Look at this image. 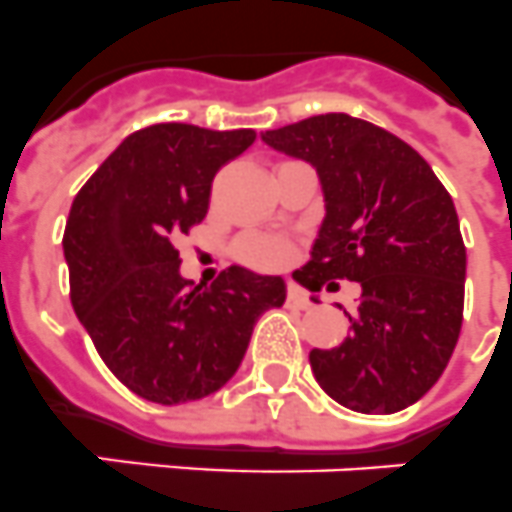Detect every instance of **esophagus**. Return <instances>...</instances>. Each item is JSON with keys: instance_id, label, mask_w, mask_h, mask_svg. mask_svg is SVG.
Listing matches in <instances>:
<instances>
[{"instance_id": "obj_1", "label": "esophagus", "mask_w": 512, "mask_h": 512, "mask_svg": "<svg viewBox=\"0 0 512 512\" xmlns=\"http://www.w3.org/2000/svg\"><path fill=\"white\" fill-rule=\"evenodd\" d=\"M286 302H289L291 307H299V309H307L309 304H312V302H309L307 291H302V289H299V286H294V283H291V286H289Z\"/></svg>"}]
</instances>
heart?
Wrapping results in <instances>:
<instances>
[{
  "instance_id": "b5f03b06",
  "label": "heart",
  "mask_w": 512,
  "mask_h": 512,
  "mask_svg": "<svg viewBox=\"0 0 512 512\" xmlns=\"http://www.w3.org/2000/svg\"><path fill=\"white\" fill-rule=\"evenodd\" d=\"M244 255L263 268H281V265L289 263L291 249L281 242H252L244 247Z\"/></svg>"
}]
</instances>
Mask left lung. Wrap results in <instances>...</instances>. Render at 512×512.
I'll return each mask as SVG.
<instances>
[{
    "label": "left lung",
    "mask_w": 512,
    "mask_h": 512,
    "mask_svg": "<svg viewBox=\"0 0 512 512\" xmlns=\"http://www.w3.org/2000/svg\"><path fill=\"white\" fill-rule=\"evenodd\" d=\"M260 137L320 176L325 218L296 281L362 286L351 336L309 351L315 380L351 411L406 409L440 380L461 333L466 247L453 197L409 143L349 114Z\"/></svg>",
    "instance_id": "obj_1"
}]
</instances>
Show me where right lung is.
Here are the masks:
<instances>
[{
  "label": "right lung",
  "instance_id": "obj_1",
  "mask_svg": "<svg viewBox=\"0 0 512 512\" xmlns=\"http://www.w3.org/2000/svg\"><path fill=\"white\" fill-rule=\"evenodd\" d=\"M255 130L166 122L124 137L72 200L64 229L70 299L103 364L145 401L174 406L234 377L281 276L231 265L195 286L179 273L182 234L203 221L221 166Z\"/></svg>",
  "mask_w": 512,
  "mask_h": 512
}]
</instances>
